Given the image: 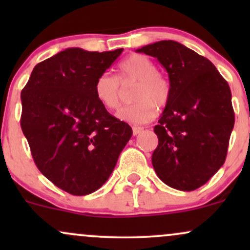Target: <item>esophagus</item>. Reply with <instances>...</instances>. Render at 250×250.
Masks as SVG:
<instances>
[{
  "label": "esophagus",
  "instance_id": "1",
  "mask_svg": "<svg viewBox=\"0 0 250 250\" xmlns=\"http://www.w3.org/2000/svg\"><path fill=\"white\" fill-rule=\"evenodd\" d=\"M142 130H143L142 127H133V134H134V135L140 134Z\"/></svg>",
  "mask_w": 250,
  "mask_h": 250
}]
</instances>
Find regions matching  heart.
<instances>
[{
    "label": "heart",
    "instance_id": "obj_1",
    "mask_svg": "<svg viewBox=\"0 0 250 250\" xmlns=\"http://www.w3.org/2000/svg\"><path fill=\"white\" fill-rule=\"evenodd\" d=\"M119 79L103 73L96 79L94 93L104 108L115 110L121 102V85L136 82L133 99L134 104L122 108L117 117L133 125H143L154 119L156 107H166L170 99L171 87L169 80L156 70V65L145 55L135 54L119 64Z\"/></svg>",
    "mask_w": 250,
    "mask_h": 250
}]
</instances>
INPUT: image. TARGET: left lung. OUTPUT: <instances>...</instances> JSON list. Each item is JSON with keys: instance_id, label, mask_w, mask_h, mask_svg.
Here are the masks:
<instances>
[{"instance_id": "left-lung-1", "label": "left lung", "mask_w": 250, "mask_h": 250, "mask_svg": "<svg viewBox=\"0 0 250 250\" xmlns=\"http://www.w3.org/2000/svg\"><path fill=\"white\" fill-rule=\"evenodd\" d=\"M167 70L171 93L159 125L151 162L160 180L183 191L200 188L226 161L235 116L228 83L206 57L179 42L136 50Z\"/></svg>"}]
</instances>
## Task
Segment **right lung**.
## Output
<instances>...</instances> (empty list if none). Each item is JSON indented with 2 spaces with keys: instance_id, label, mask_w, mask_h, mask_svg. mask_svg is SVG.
<instances>
[{
  "instance_id": "right-lung-1",
  "label": "right lung",
  "mask_w": 250,
  "mask_h": 250,
  "mask_svg": "<svg viewBox=\"0 0 250 250\" xmlns=\"http://www.w3.org/2000/svg\"><path fill=\"white\" fill-rule=\"evenodd\" d=\"M68 48L35 65L21 93V128L37 168L56 187L83 196L101 188L130 140L94 93L96 79L121 55Z\"/></svg>"
}]
</instances>
